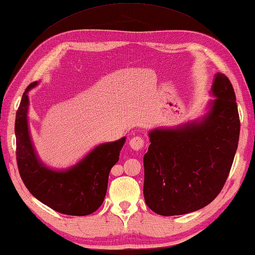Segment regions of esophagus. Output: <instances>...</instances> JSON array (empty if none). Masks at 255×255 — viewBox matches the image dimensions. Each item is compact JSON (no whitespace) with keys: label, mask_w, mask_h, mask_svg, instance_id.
I'll return each instance as SVG.
<instances>
[{"label":"esophagus","mask_w":255,"mask_h":255,"mask_svg":"<svg viewBox=\"0 0 255 255\" xmlns=\"http://www.w3.org/2000/svg\"><path fill=\"white\" fill-rule=\"evenodd\" d=\"M129 145L134 151H140L144 146V139L140 137V135H135V137L129 140Z\"/></svg>","instance_id":"obj_1"}]
</instances>
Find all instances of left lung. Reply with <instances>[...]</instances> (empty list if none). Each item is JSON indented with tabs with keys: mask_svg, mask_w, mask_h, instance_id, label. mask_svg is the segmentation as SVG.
<instances>
[{
	"mask_svg": "<svg viewBox=\"0 0 255 255\" xmlns=\"http://www.w3.org/2000/svg\"><path fill=\"white\" fill-rule=\"evenodd\" d=\"M212 94L215 99L201 121L149 132L143 194L156 214L182 215L202 209L227 180L239 141L238 106L224 74L215 75Z\"/></svg>",
	"mask_w": 255,
	"mask_h": 255,
	"instance_id": "left-lung-1",
	"label": "left lung"
}]
</instances>
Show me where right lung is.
Returning a JSON list of instances; mask_svg holds the SVG:
<instances>
[{"label": "right lung", "instance_id": "1", "mask_svg": "<svg viewBox=\"0 0 255 255\" xmlns=\"http://www.w3.org/2000/svg\"><path fill=\"white\" fill-rule=\"evenodd\" d=\"M37 85L28 86L16 113V158L21 179L29 192L52 210L73 216L91 214L103 203L111 168L120 159L126 138L98 145L68 169L46 167L34 151L27 120V93Z\"/></svg>", "mask_w": 255, "mask_h": 255}]
</instances>
